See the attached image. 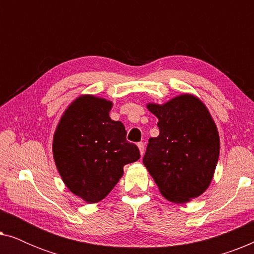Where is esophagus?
Returning a JSON list of instances; mask_svg holds the SVG:
<instances>
[{"label":"esophagus","instance_id":"obj_1","mask_svg":"<svg viewBox=\"0 0 254 254\" xmlns=\"http://www.w3.org/2000/svg\"><path fill=\"white\" fill-rule=\"evenodd\" d=\"M137 147H138V150H140L141 156H143V154H144V144H143V142H140V143L137 144Z\"/></svg>","mask_w":254,"mask_h":254}]
</instances>
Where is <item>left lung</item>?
Instances as JSON below:
<instances>
[{
  "label": "left lung",
  "mask_w": 254,
  "mask_h": 254,
  "mask_svg": "<svg viewBox=\"0 0 254 254\" xmlns=\"http://www.w3.org/2000/svg\"><path fill=\"white\" fill-rule=\"evenodd\" d=\"M158 118L159 135L149 138L143 164L159 192L186 203L206 192L220 156V136L207 106L190 93L165 104H147Z\"/></svg>",
  "instance_id": "obj_1"
}]
</instances>
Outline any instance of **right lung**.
I'll return each instance as SVG.
<instances>
[{
	"label": "right lung",
	"instance_id": "obj_1",
	"mask_svg": "<svg viewBox=\"0 0 254 254\" xmlns=\"http://www.w3.org/2000/svg\"><path fill=\"white\" fill-rule=\"evenodd\" d=\"M113 103L82 95L67 107L53 136V157L64 185L88 203L102 201L136 162L140 151L126 140L123 123L110 118Z\"/></svg>",
	"mask_w": 254,
	"mask_h": 254
}]
</instances>
